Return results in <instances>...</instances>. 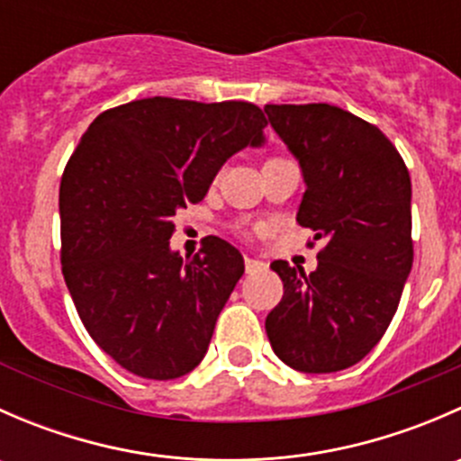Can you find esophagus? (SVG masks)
Wrapping results in <instances>:
<instances>
[{"label": "esophagus", "instance_id": "1", "mask_svg": "<svg viewBox=\"0 0 461 461\" xmlns=\"http://www.w3.org/2000/svg\"><path fill=\"white\" fill-rule=\"evenodd\" d=\"M260 269H265L263 260L245 257V272H248V274H257V272H260Z\"/></svg>", "mask_w": 461, "mask_h": 461}]
</instances>
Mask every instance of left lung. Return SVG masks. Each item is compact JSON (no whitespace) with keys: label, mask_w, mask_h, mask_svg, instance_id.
<instances>
[{"label":"left lung","mask_w":461,"mask_h":461,"mask_svg":"<svg viewBox=\"0 0 461 461\" xmlns=\"http://www.w3.org/2000/svg\"><path fill=\"white\" fill-rule=\"evenodd\" d=\"M269 124L299 158L308 189L296 222L323 240L319 267L287 260L283 299L265 319L283 364L337 373L359 364L397 312L412 267L411 176L394 144L332 104H265Z\"/></svg>","instance_id":"obj_1"}]
</instances>
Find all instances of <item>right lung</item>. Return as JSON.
I'll use <instances>...</instances> for the list:
<instances>
[{
	"label": "right lung",
	"mask_w": 461,
	"mask_h": 461,
	"mask_svg": "<svg viewBox=\"0 0 461 461\" xmlns=\"http://www.w3.org/2000/svg\"><path fill=\"white\" fill-rule=\"evenodd\" d=\"M265 127L252 102L144 97L102 111L68 158L64 281L93 341L129 373L165 381L203 361L245 263L216 236L183 260L169 249L174 216Z\"/></svg>",
	"instance_id": "1"
}]
</instances>
